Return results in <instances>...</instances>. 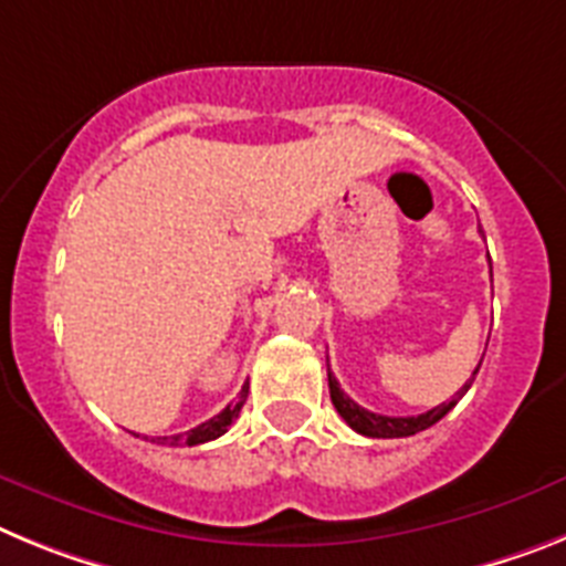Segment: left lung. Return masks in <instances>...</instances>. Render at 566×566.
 I'll list each match as a JSON object with an SVG mask.
<instances>
[{"label":"left lung","mask_w":566,"mask_h":566,"mask_svg":"<svg viewBox=\"0 0 566 566\" xmlns=\"http://www.w3.org/2000/svg\"><path fill=\"white\" fill-rule=\"evenodd\" d=\"M479 367H475V373H479ZM475 373H473V378H475ZM473 378H470V381H467L459 392H455L453 399L444 401V405L432 407V410L421 412V416H399V419H396V416H381V412H370V410H365V407H358L356 401H353L350 396L342 390V387H338V381L333 378V373H327L333 407H336L338 416H342V419L347 421L353 430L361 432V436H367V439H405V436H416V432L427 430V427H432L436 421L444 419L447 412L459 405L461 396H464V392L470 390V385H473Z\"/></svg>","instance_id":"left-lung-1"}]
</instances>
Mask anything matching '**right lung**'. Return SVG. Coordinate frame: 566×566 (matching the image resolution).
<instances>
[{
    "mask_svg": "<svg viewBox=\"0 0 566 566\" xmlns=\"http://www.w3.org/2000/svg\"><path fill=\"white\" fill-rule=\"evenodd\" d=\"M244 401H248V385L242 387V392H239V399L230 401L228 407H224L219 416H213V419H208L205 424L193 427V430L188 432H179V436H156V439H150L154 444H170V447H196V444H205V441H213L219 439V436H224L228 432V427L233 424V419H239V412H242Z\"/></svg>",
    "mask_w": 566,
    "mask_h": 566,
    "instance_id": "add662e5",
    "label": "right lung"
}]
</instances>
